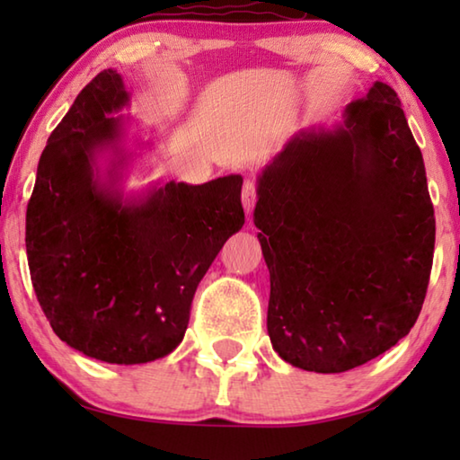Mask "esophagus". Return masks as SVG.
<instances>
[{"label": "esophagus", "mask_w": 460, "mask_h": 460, "mask_svg": "<svg viewBox=\"0 0 460 460\" xmlns=\"http://www.w3.org/2000/svg\"><path fill=\"white\" fill-rule=\"evenodd\" d=\"M255 200H258V192H255V182L245 181L243 190H241V202H243V208L247 213H252Z\"/></svg>", "instance_id": "34e87169"}]
</instances>
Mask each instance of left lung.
Here are the masks:
<instances>
[{"label":"left lung","instance_id":"1","mask_svg":"<svg viewBox=\"0 0 460 460\" xmlns=\"http://www.w3.org/2000/svg\"><path fill=\"white\" fill-rule=\"evenodd\" d=\"M268 334L294 367L342 373L406 337L422 310L434 208L395 91L376 81L332 129L288 139L258 176Z\"/></svg>","mask_w":460,"mask_h":460}]
</instances>
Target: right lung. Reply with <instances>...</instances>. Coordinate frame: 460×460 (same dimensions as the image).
<instances>
[{"mask_svg":"<svg viewBox=\"0 0 460 460\" xmlns=\"http://www.w3.org/2000/svg\"><path fill=\"white\" fill-rule=\"evenodd\" d=\"M128 103L113 68L79 93L44 147L26 211L30 276L52 331L118 365L181 345L199 282L245 223L239 174L123 194L131 152L126 119L111 113Z\"/></svg>","mask_w":460,"mask_h":460,"instance_id":"add662e5","label":"right lung"}]
</instances>
